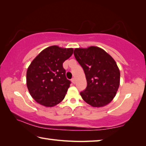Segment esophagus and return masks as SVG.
Returning a JSON list of instances; mask_svg holds the SVG:
<instances>
[{"mask_svg":"<svg viewBox=\"0 0 146 146\" xmlns=\"http://www.w3.org/2000/svg\"><path fill=\"white\" fill-rule=\"evenodd\" d=\"M71 82H72L73 84H75V78H73L72 79H71Z\"/></svg>","mask_w":146,"mask_h":146,"instance_id":"34e87169","label":"esophagus"}]
</instances>
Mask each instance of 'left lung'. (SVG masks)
<instances>
[{"mask_svg":"<svg viewBox=\"0 0 146 146\" xmlns=\"http://www.w3.org/2000/svg\"><path fill=\"white\" fill-rule=\"evenodd\" d=\"M74 55L86 75L87 87L80 92L94 107H103L115 97L120 84V71L113 58L96 46L75 48Z\"/></svg>","mask_w":146,"mask_h":146,"instance_id":"8db88e82","label":"left lung"}]
</instances>
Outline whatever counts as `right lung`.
<instances>
[{
	"label": "right lung",
	"mask_w": 146,
	"mask_h": 146,
	"mask_svg": "<svg viewBox=\"0 0 146 146\" xmlns=\"http://www.w3.org/2000/svg\"><path fill=\"white\" fill-rule=\"evenodd\" d=\"M73 48H46L29 66L27 86L34 100L45 107H54L64 100L71 81L62 64L73 54Z\"/></svg>",
	"instance_id": "add662e5"
}]
</instances>
